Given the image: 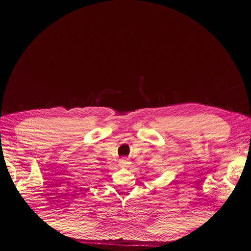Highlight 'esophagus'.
Wrapping results in <instances>:
<instances>
[{"mask_svg":"<svg viewBox=\"0 0 251 251\" xmlns=\"http://www.w3.org/2000/svg\"><path fill=\"white\" fill-rule=\"evenodd\" d=\"M128 165H129V162L127 161V159H125V158H121L120 161H119V166H120L121 168L128 167Z\"/></svg>","mask_w":251,"mask_h":251,"instance_id":"esophagus-1","label":"esophagus"}]
</instances>
